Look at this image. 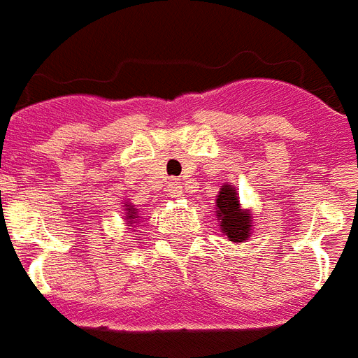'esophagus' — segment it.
I'll return each instance as SVG.
<instances>
[{
  "label": "esophagus",
  "instance_id": "1",
  "mask_svg": "<svg viewBox=\"0 0 358 358\" xmlns=\"http://www.w3.org/2000/svg\"><path fill=\"white\" fill-rule=\"evenodd\" d=\"M167 193L171 194V196H182V182H180L178 178H173L169 182V185H167Z\"/></svg>",
  "mask_w": 358,
  "mask_h": 358
}]
</instances>
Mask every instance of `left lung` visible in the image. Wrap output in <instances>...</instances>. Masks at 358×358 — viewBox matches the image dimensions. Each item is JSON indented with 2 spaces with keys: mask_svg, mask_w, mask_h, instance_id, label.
Listing matches in <instances>:
<instances>
[{
  "mask_svg": "<svg viewBox=\"0 0 358 358\" xmlns=\"http://www.w3.org/2000/svg\"><path fill=\"white\" fill-rule=\"evenodd\" d=\"M217 219L220 228L234 243H243L250 237V213L239 208V199L231 185H222L217 196Z\"/></svg>",
  "mask_w": 358,
  "mask_h": 358,
  "instance_id": "1",
  "label": "left lung"
}]
</instances>
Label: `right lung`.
Wrapping results in <instances>:
<instances>
[{
	"mask_svg": "<svg viewBox=\"0 0 358 358\" xmlns=\"http://www.w3.org/2000/svg\"><path fill=\"white\" fill-rule=\"evenodd\" d=\"M127 211H129V217L127 219H136L134 215H136V209L132 208V206H127ZM130 224H132V220H130Z\"/></svg>",
	"mask_w": 358,
	"mask_h": 358,
	"instance_id": "add662e5",
	"label": "right lung"
}]
</instances>
